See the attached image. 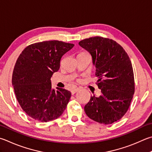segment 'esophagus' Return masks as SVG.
<instances>
[{
    "label": "esophagus",
    "mask_w": 152,
    "mask_h": 152,
    "mask_svg": "<svg viewBox=\"0 0 152 152\" xmlns=\"http://www.w3.org/2000/svg\"><path fill=\"white\" fill-rule=\"evenodd\" d=\"M79 90V88H74V89H73V90H72V91H71V93H72V94H75L76 92H78V90Z\"/></svg>",
    "instance_id": "1"
}]
</instances>
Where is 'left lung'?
Wrapping results in <instances>:
<instances>
[{
  "label": "left lung",
  "instance_id": "8db88e82",
  "mask_svg": "<svg viewBox=\"0 0 152 152\" xmlns=\"http://www.w3.org/2000/svg\"><path fill=\"white\" fill-rule=\"evenodd\" d=\"M78 44L92 57L102 92L98 97L91 96L84 106L86 114L100 124L117 122L128 111L135 91L130 59L119 44L109 38L91 37Z\"/></svg>",
  "mask_w": 152,
  "mask_h": 152
}]
</instances>
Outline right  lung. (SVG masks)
Returning a JSON list of instances; mask_svg holds the SVG:
<instances>
[{"instance_id":"obj_1","label":"right lung","mask_w":152,"mask_h":152,"mask_svg":"<svg viewBox=\"0 0 152 152\" xmlns=\"http://www.w3.org/2000/svg\"><path fill=\"white\" fill-rule=\"evenodd\" d=\"M74 46L58 40L44 41L28 46L18 56L12 84L19 104L30 118L47 122L64 112L71 92L59 88L54 90L50 78L59 70L63 55Z\"/></svg>"}]
</instances>
